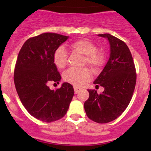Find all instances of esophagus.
<instances>
[{
  "instance_id": "1",
  "label": "esophagus",
  "mask_w": 151,
  "mask_h": 151,
  "mask_svg": "<svg viewBox=\"0 0 151 151\" xmlns=\"http://www.w3.org/2000/svg\"><path fill=\"white\" fill-rule=\"evenodd\" d=\"M74 93H78L79 91H81V88H78V87H74Z\"/></svg>"
}]
</instances>
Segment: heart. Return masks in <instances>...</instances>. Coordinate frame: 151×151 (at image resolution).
<instances>
[{
  "mask_svg": "<svg viewBox=\"0 0 151 151\" xmlns=\"http://www.w3.org/2000/svg\"><path fill=\"white\" fill-rule=\"evenodd\" d=\"M71 50L84 55L83 64H87L93 72L97 73L100 71L104 62L102 53L96 50L94 44L87 39H79L68 45ZM53 62L58 68H65L67 64V53L65 49L59 47L53 54ZM63 79L74 86H82L91 78V72L86 68L77 69L71 68L63 73Z\"/></svg>",
  "mask_w": 151,
  "mask_h": 151,
  "instance_id": "b5f03b06",
  "label": "heart"
}]
</instances>
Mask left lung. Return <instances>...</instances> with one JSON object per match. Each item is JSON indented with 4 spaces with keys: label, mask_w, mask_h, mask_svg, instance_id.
Instances as JSON below:
<instances>
[{
    "label": "left lung",
    "mask_w": 151,
    "mask_h": 151,
    "mask_svg": "<svg viewBox=\"0 0 151 151\" xmlns=\"http://www.w3.org/2000/svg\"><path fill=\"white\" fill-rule=\"evenodd\" d=\"M98 36L107 39L109 44V60L93 82L104 90L98 94L96 90L88 89L89 98L84 108L90 119L106 123L116 119L126 109L134 91L137 75L127 45L109 33Z\"/></svg>",
    "instance_id": "obj_1"
}]
</instances>
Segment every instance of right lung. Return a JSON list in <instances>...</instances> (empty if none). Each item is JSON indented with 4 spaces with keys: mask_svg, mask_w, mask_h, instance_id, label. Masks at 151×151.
<instances>
[{
    "mask_svg": "<svg viewBox=\"0 0 151 151\" xmlns=\"http://www.w3.org/2000/svg\"><path fill=\"white\" fill-rule=\"evenodd\" d=\"M68 36L45 33L30 38L18 54L14 68V85L27 111L39 121L50 123L63 118L74 96L73 86L63 83L59 89L48 84H59L61 76L53 62V54Z\"/></svg>",
    "mask_w": 151,
    "mask_h": 151,
    "instance_id": "add662e5",
    "label": "right lung"
}]
</instances>
